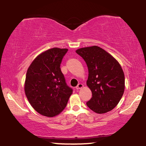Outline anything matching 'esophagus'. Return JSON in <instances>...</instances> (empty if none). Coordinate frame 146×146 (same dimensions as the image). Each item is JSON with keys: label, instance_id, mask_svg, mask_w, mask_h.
<instances>
[{"label": "esophagus", "instance_id": "obj_1", "mask_svg": "<svg viewBox=\"0 0 146 146\" xmlns=\"http://www.w3.org/2000/svg\"><path fill=\"white\" fill-rule=\"evenodd\" d=\"M83 86H84V85H83L82 84H78L77 86V87H76V90H79L80 88H82Z\"/></svg>", "mask_w": 146, "mask_h": 146}]
</instances>
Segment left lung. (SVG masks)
<instances>
[{
  "instance_id": "left-lung-1",
  "label": "left lung",
  "mask_w": 146,
  "mask_h": 146,
  "mask_svg": "<svg viewBox=\"0 0 146 146\" xmlns=\"http://www.w3.org/2000/svg\"><path fill=\"white\" fill-rule=\"evenodd\" d=\"M76 52L84 59L88 69L86 84L92 98L87 106L98 114L112 110L119 102L125 90V76L120 64L98 46L78 48Z\"/></svg>"
}]
</instances>
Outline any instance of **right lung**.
Masks as SVG:
<instances>
[{
    "label": "right lung",
    "mask_w": 146,
    "mask_h": 146,
    "mask_svg": "<svg viewBox=\"0 0 146 146\" xmlns=\"http://www.w3.org/2000/svg\"><path fill=\"white\" fill-rule=\"evenodd\" d=\"M68 50L57 47L46 50L34 60L27 70L25 94L34 110L45 116L59 114L72 94L60 69Z\"/></svg>",
    "instance_id": "right-lung-1"
}]
</instances>
